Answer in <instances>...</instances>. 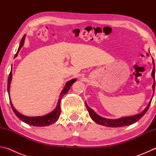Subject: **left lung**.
I'll use <instances>...</instances> for the list:
<instances>
[{
  "instance_id": "1",
  "label": "left lung",
  "mask_w": 156,
  "mask_h": 156,
  "mask_svg": "<svg viewBox=\"0 0 156 156\" xmlns=\"http://www.w3.org/2000/svg\"><path fill=\"white\" fill-rule=\"evenodd\" d=\"M153 64H154V67H153V70L151 72V76L153 78H154V84H153V96L154 95V91H155V65L154 61L153 60ZM152 96V98H153ZM152 98L150 100L149 105H147V107L145 108L144 111L141 113H138L137 115H131V116H126V117H122L118 119H108V118H105L103 117H101L99 115H98L97 113L94 112V111L91 109L89 107L87 102H85L86 107L87 109V111L89 112V114L90 115V117L92 120H93L95 122L98 124V125H101L103 126H109V127H120V126H125L127 125H132V124L136 122L137 121H138L140 118L143 116L147 110L149 109V107L151 105Z\"/></svg>"
}]
</instances>
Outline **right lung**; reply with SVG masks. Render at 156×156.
Here are the masks:
<instances>
[{
  "label": "right lung",
  "mask_w": 156,
  "mask_h": 156,
  "mask_svg": "<svg viewBox=\"0 0 156 156\" xmlns=\"http://www.w3.org/2000/svg\"><path fill=\"white\" fill-rule=\"evenodd\" d=\"M25 35L23 36V38L21 39V41L20 43V46L18 47V49L16 52V54L15 55V57L18 56V52L21 49V47L23 46L25 42ZM12 79V71L11 70L10 73L9 75L8 78V83H7V92H8L9 94V101H10V105H11V107L12 108L13 111H14V113L19 118L20 120H22L23 122L28 124L30 125H33L35 126H48L50 125H52L56 122V121L58 120L59 116L60 114V101L62 98V97L65 96V95L67 93L68 91L69 90L71 87H72V84L75 83L76 81V79H72V80H69L67 82V83L65 84V86L64 89H62L61 93L60 94L58 101V103L56 105V107L55 108L54 111H52L51 112L47 115H44L43 116H34V117H30V116H26L23 114H21L18 111L15 109L14 105H12V100L10 99V96H9V89H10V84H11V81Z\"/></svg>",
  "instance_id": "1"
}]
</instances>
